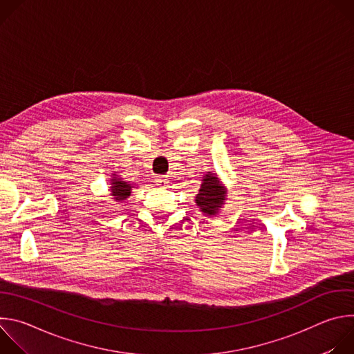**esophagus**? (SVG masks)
<instances>
[{
    "mask_svg": "<svg viewBox=\"0 0 354 354\" xmlns=\"http://www.w3.org/2000/svg\"><path fill=\"white\" fill-rule=\"evenodd\" d=\"M156 185L160 187H168L169 185V178L165 175H160L156 178Z\"/></svg>",
    "mask_w": 354,
    "mask_h": 354,
    "instance_id": "obj_1",
    "label": "esophagus"
}]
</instances>
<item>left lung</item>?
Wrapping results in <instances>:
<instances>
[{"label":"left lung","instance_id":"obj_1","mask_svg":"<svg viewBox=\"0 0 354 354\" xmlns=\"http://www.w3.org/2000/svg\"><path fill=\"white\" fill-rule=\"evenodd\" d=\"M227 200V187L223 185L217 174L206 172L201 178L198 193L194 203L206 217H216Z\"/></svg>","mask_w":354,"mask_h":354}]
</instances>
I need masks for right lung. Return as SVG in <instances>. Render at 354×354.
<instances>
[{
	"instance_id": "obj_1",
	"label": "right lung",
	"mask_w": 354,
	"mask_h": 354,
	"mask_svg": "<svg viewBox=\"0 0 354 354\" xmlns=\"http://www.w3.org/2000/svg\"><path fill=\"white\" fill-rule=\"evenodd\" d=\"M109 185H111V187H109L111 196L116 201V203H122V201H124L130 196L133 187H136V183H130V182L124 180L116 172L112 174V176L109 179Z\"/></svg>"
}]
</instances>
